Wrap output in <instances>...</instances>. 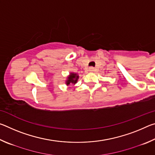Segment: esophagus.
<instances>
[{
	"mask_svg": "<svg viewBox=\"0 0 155 155\" xmlns=\"http://www.w3.org/2000/svg\"><path fill=\"white\" fill-rule=\"evenodd\" d=\"M94 70H95V69H94V68H93V67H90V68H89V71H90V72H94Z\"/></svg>",
	"mask_w": 155,
	"mask_h": 155,
	"instance_id": "obj_1",
	"label": "esophagus"
}]
</instances>
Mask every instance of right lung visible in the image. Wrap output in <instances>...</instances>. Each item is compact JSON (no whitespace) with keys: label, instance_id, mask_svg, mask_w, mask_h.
<instances>
[{"label":"right lung","instance_id":"right-lung-1","mask_svg":"<svg viewBox=\"0 0 155 155\" xmlns=\"http://www.w3.org/2000/svg\"><path fill=\"white\" fill-rule=\"evenodd\" d=\"M79 76L75 72H70L69 75L67 77L66 80H65V85L69 86L70 85H75L77 83Z\"/></svg>","mask_w":155,"mask_h":155}]
</instances>
